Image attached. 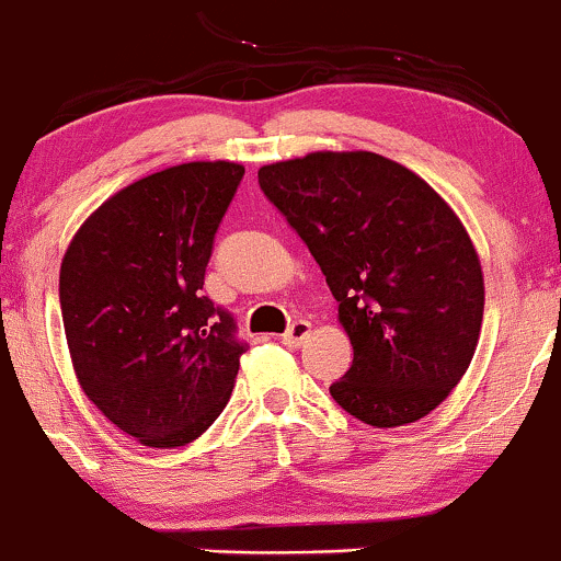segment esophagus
I'll return each mask as SVG.
<instances>
[{"instance_id":"1","label":"esophagus","mask_w":561,"mask_h":561,"mask_svg":"<svg viewBox=\"0 0 561 561\" xmlns=\"http://www.w3.org/2000/svg\"><path fill=\"white\" fill-rule=\"evenodd\" d=\"M308 334H311V321L306 319H298L289 324V330L282 334V343H285L287 347H298L308 340Z\"/></svg>"}]
</instances>
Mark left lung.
Wrapping results in <instances>:
<instances>
[{
    "label": "left lung",
    "mask_w": 561,
    "mask_h": 561,
    "mask_svg": "<svg viewBox=\"0 0 561 561\" xmlns=\"http://www.w3.org/2000/svg\"><path fill=\"white\" fill-rule=\"evenodd\" d=\"M259 182L327 276L353 364L330 392L371 427H401L459 385L480 340L485 282L465 224L377 152H308Z\"/></svg>",
    "instance_id": "1"
}]
</instances>
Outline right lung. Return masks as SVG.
I'll list each match as a JSON object with an SVG mask.
<instances>
[{
  "label": "right lung",
  "instance_id": "1",
  "mask_svg": "<svg viewBox=\"0 0 561 561\" xmlns=\"http://www.w3.org/2000/svg\"><path fill=\"white\" fill-rule=\"evenodd\" d=\"M244 165L195 160L124 186L70 240L62 327L81 390L141 446L197 440L227 405L234 319L203 295L214 237Z\"/></svg>",
  "mask_w": 561,
  "mask_h": 561
}]
</instances>
